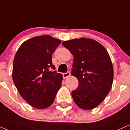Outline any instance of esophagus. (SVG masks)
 <instances>
[{
    "mask_svg": "<svg viewBox=\"0 0 130 130\" xmlns=\"http://www.w3.org/2000/svg\"><path fill=\"white\" fill-rule=\"evenodd\" d=\"M62 75H63L64 78H66L71 75V73H70L69 72H68L66 73H64V74H62Z\"/></svg>",
    "mask_w": 130,
    "mask_h": 130,
    "instance_id": "obj_1",
    "label": "esophagus"
}]
</instances>
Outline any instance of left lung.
<instances>
[{
	"label": "left lung",
	"instance_id": "left-lung-1",
	"mask_svg": "<svg viewBox=\"0 0 130 130\" xmlns=\"http://www.w3.org/2000/svg\"><path fill=\"white\" fill-rule=\"evenodd\" d=\"M62 44L74 56L71 74L79 83L72 91L74 101L84 110L95 108L104 100L113 83V66L108 52L99 42L84 37Z\"/></svg>",
	"mask_w": 130,
	"mask_h": 130
}]
</instances>
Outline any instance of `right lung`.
Returning <instances> with one entry per match:
<instances>
[{"mask_svg":"<svg viewBox=\"0 0 130 130\" xmlns=\"http://www.w3.org/2000/svg\"><path fill=\"white\" fill-rule=\"evenodd\" d=\"M61 41L50 36H36L24 42L16 53L13 80L29 104L42 109L53 104L61 87L62 75L55 71L52 54Z\"/></svg>","mask_w":130,"mask_h":130,"instance_id":"obj_1","label":"right lung"}]
</instances>
